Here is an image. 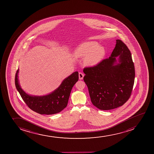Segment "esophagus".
<instances>
[{
  "instance_id": "obj_1",
  "label": "esophagus",
  "mask_w": 154,
  "mask_h": 154,
  "mask_svg": "<svg viewBox=\"0 0 154 154\" xmlns=\"http://www.w3.org/2000/svg\"><path fill=\"white\" fill-rule=\"evenodd\" d=\"M84 76V74L83 73L79 72V76L80 80H82L83 79Z\"/></svg>"
}]
</instances>
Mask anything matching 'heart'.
<instances>
[{"label":"heart","mask_w":154,"mask_h":154,"mask_svg":"<svg viewBox=\"0 0 154 154\" xmlns=\"http://www.w3.org/2000/svg\"><path fill=\"white\" fill-rule=\"evenodd\" d=\"M74 54L79 57H85L84 61L87 65L94 66L101 62L105 51L97 42H87L79 45L74 50Z\"/></svg>","instance_id":"heart-1"}]
</instances>
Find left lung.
<instances>
[{
	"mask_svg": "<svg viewBox=\"0 0 154 154\" xmlns=\"http://www.w3.org/2000/svg\"><path fill=\"white\" fill-rule=\"evenodd\" d=\"M84 81L94 106L104 110L118 108L128 100L134 84V64L124 42L116 40L110 57L91 67H86Z\"/></svg>",
	"mask_w": 154,
	"mask_h": 154,
	"instance_id": "left-lung-1",
	"label": "left lung"
}]
</instances>
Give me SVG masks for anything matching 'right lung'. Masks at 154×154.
<instances>
[{
  "label": "right lung",
  "instance_id": "1",
  "mask_svg": "<svg viewBox=\"0 0 154 154\" xmlns=\"http://www.w3.org/2000/svg\"><path fill=\"white\" fill-rule=\"evenodd\" d=\"M18 69L15 79V86L22 99L29 107L41 115H53L62 111L67 105L71 91L79 80V73L75 71L65 78L57 88L44 96L30 95L20 86Z\"/></svg>",
  "mask_w": 154,
  "mask_h": 154
}]
</instances>
